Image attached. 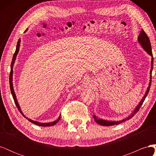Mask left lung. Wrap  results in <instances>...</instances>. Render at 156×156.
I'll use <instances>...</instances> for the list:
<instances>
[{
	"label": "left lung",
	"mask_w": 156,
	"mask_h": 156,
	"mask_svg": "<svg viewBox=\"0 0 156 156\" xmlns=\"http://www.w3.org/2000/svg\"><path fill=\"white\" fill-rule=\"evenodd\" d=\"M138 40H139V42L140 43V44L141 45V46H142L143 48V49L146 52H147V53H148L150 56H152V62H151V69H150V80L149 86L147 88V90H146V94H144V96L142 98V100H141V101L139 103V105L136 106V107L135 108V109L134 110L133 112L132 113V114H131V115H129L128 117L126 118V119H125L124 120H122L120 121L112 122V121H107V120L98 119V118L96 116V115H93V118L98 124H100L101 126H114V125L119 124L122 123V122H125L127 120L131 119V118L135 115V114H136V113L138 112V111L139 110V108H140V107L142 106L143 103V102L145 100V98H146V96H147V95H148L149 90H150V86H151V83H152V69H153L154 58H153V55H152V48H151V44H150V40L148 38V37L147 35H146L145 32L143 30L140 31V34L139 35V37H138Z\"/></svg>",
	"instance_id": "8db88e82"
}]
</instances>
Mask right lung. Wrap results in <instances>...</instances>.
<instances>
[{
	"label": "right lung",
	"mask_w": 156,
	"mask_h": 156,
	"mask_svg": "<svg viewBox=\"0 0 156 156\" xmlns=\"http://www.w3.org/2000/svg\"><path fill=\"white\" fill-rule=\"evenodd\" d=\"M20 42H21V40L19 39L18 41H17V46H16V51H15V53L13 54V58H12V64H11V71H10V90H11V93H12V95L13 96V100H14V102H15L16 105L18 108V110L20 111V112H21V114L24 116L25 118H26V116L23 114V112L21 110L20 108V105H19L18 104V102H17V98H16V94H15V92H14V90H13V83H12V75H13V66L14 64V62H15V60L16 59V56H17V55L18 53L19 52V50H20ZM26 119H27L28 120H29V121H30V122H32V123L34 124L37 126H44V127H47V126H54L55 124H56L57 122L60 120V116L58 117V119L54 121V122H49V123H41V122H36V121H34V120H32L30 119H29L28 118H26Z\"/></svg>",
	"instance_id": "obj_1"
}]
</instances>
